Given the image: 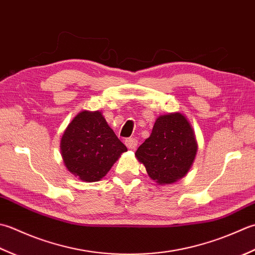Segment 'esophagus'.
<instances>
[{
	"mask_svg": "<svg viewBox=\"0 0 255 255\" xmlns=\"http://www.w3.org/2000/svg\"><path fill=\"white\" fill-rule=\"evenodd\" d=\"M126 145L129 149H135L137 146V139L134 137H128L126 139Z\"/></svg>",
	"mask_w": 255,
	"mask_h": 255,
	"instance_id": "34e87169",
	"label": "esophagus"
}]
</instances>
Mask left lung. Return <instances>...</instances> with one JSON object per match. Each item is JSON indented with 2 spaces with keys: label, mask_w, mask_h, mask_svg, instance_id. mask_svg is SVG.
<instances>
[{
  "label": "left lung",
  "mask_w": 255,
  "mask_h": 255,
  "mask_svg": "<svg viewBox=\"0 0 255 255\" xmlns=\"http://www.w3.org/2000/svg\"><path fill=\"white\" fill-rule=\"evenodd\" d=\"M197 152L194 129L180 113L156 119L149 137L139 145L135 155L150 178L158 184H173L183 178Z\"/></svg>",
  "instance_id": "left-lung-1"
}]
</instances>
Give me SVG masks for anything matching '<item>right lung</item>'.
<instances>
[{
    "mask_svg": "<svg viewBox=\"0 0 255 255\" xmlns=\"http://www.w3.org/2000/svg\"><path fill=\"white\" fill-rule=\"evenodd\" d=\"M60 148L66 167L88 183L105 177L128 150L99 111L76 116L62 135Z\"/></svg>",
    "mask_w": 255,
    "mask_h": 255,
    "instance_id": "right-lung-1",
    "label": "right lung"
}]
</instances>
